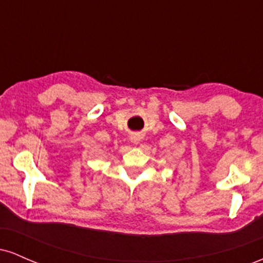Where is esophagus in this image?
I'll return each mask as SVG.
<instances>
[{"label":"esophagus","mask_w":263,"mask_h":263,"mask_svg":"<svg viewBox=\"0 0 263 263\" xmlns=\"http://www.w3.org/2000/svg\"><path fill=\"white\" fill-rule=\"evenodd\" d=\"M132 141H134L135 143H137V142L140 141V140H138V137H134V138H132Z\"/></svg>","instance_id":"1"}]
</instances>
